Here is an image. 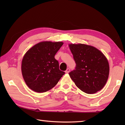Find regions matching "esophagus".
Returning a JSON list of instances; mask_svg holds the SVG:
<instances>
[{
	"label": "esophagus",
	"instance_id": "34e87169",
	"mask_svg": "<svg viewBox=\"0 0 125 125\" xmlns=\"http://www.w3.org/2000/svg\"><path fill=\"white\" fill-rule=\"evenodd\" d=\"M69 71H70V69L69 68H68L67 69L65 70V73H69Z\"/></svg>",
	"mask_w": 125,
	"mask_h": 125
}]
</instances>
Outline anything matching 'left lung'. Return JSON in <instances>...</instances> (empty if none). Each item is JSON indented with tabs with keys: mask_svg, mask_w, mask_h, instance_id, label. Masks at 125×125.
Instances as JSON below:
<instances>
[{
	"mask_svg": "<svg viewBox=\"0 0 125 125\" xmlns=\"http://www.w3.org/2000/svg\"><path fill=\"white\" fill-rule=\"evenodd\" d=\"M76 66L69 73L75 85L82 91L95 94L105 86L110 67L105 56L99 50L84 44H70Z\"/></svg>",
	"mask_w": 125,
	"mask_h": 125,
	"instance_id": "left-lung-1",
	"label": "left lung"
}]
</instances>
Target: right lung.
Segmentation results:
<instances>
[{"label": "right lung", "instance_id": "obj_1", "mask_svg": "<svg viewBox=\"0 0 125 125\" xmlns=\"http://www.w3.org/2000/svg\"><path fill=\"white\" fill-rule=\"evenodd\" d=\"M63 44L62 42H41L26 52L22 60V75L31 90L39 93L48 91L64 75L55 58Z\"/></svg>", "mask_w": 125, "mask_h": 125}]
</instances>
